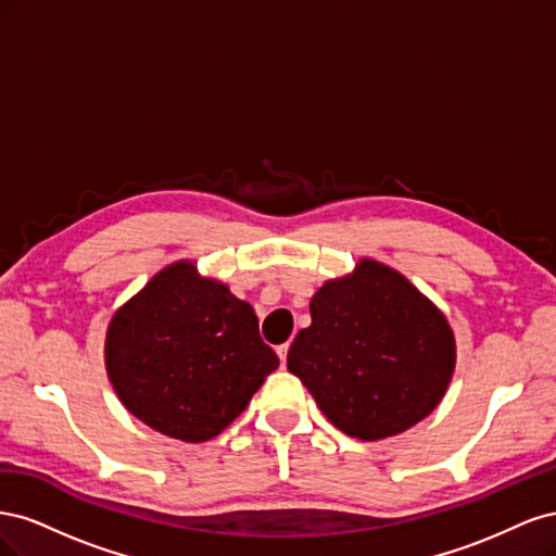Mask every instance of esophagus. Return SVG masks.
<instances>
[{
  "label": "esophagus",
  "instance_id": "34e87169",
  "mask_svg": "<svg viewBox=\"0 0 556 556\" xmlns=\"http://www.w3.org/2000/svg\"><path fill=\"white\" fill-rule=\"evenodd\" d=\"M276 352H278L280 362L285 364V359H288V352H290V341H288V343H282V345H278V348H276Z\"/></svg>",
  "mask_w": 556,
  "mask_h": 556
}]
</instances>
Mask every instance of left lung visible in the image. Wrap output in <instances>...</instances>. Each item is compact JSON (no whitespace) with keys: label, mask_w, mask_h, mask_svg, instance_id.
Listing matches in <instances>:
<instances>
[{"label":"left lung","mask_w":556,"mask_h":556,"mask_svg":"<svg viewBox=\"0 0 556 556\" xmlns=\"http://www.w3.org/2000/svg\"><path fill=\"white\" fill-rule=\"evenodd\" d=\"M288 368L343 433L380 441L425 419L447 392L457 345L445 315L406 276L376 260L327 280Z\"/></svg>","instance_id":"1"}]
</instances>
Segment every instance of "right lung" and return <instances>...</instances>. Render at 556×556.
<instances>
[{"mask_svg": "<svg viewBox=\"0 0 556 556\" xmlns=\"http://www.w3.org/2000/svg\"><path fill=\"white\" fill-rule=\"evenodd\" d=\"M104 357L123 406L185 443L227 429L280 364L252 306L190 260L162 268L115 311Z\"/></svg>", "mask_w": 556, "mask_h": 556, "instance_id": "add662e5", "label": "right lung"}]
</instances>
